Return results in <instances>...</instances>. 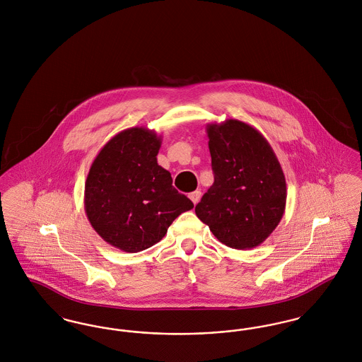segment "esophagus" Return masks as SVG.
Wrapping results in <instances>:
<instances>
[{
	"mask_svg": "<svg viewBox=\"0 0 362 362\" xmlns=\"http://www.w3.org/2000/svg\"><path fill=\"white\" fill-rule=\"evenodd\" d=\"M201 197H202V192H201L199 189H195V191H192V192L189 194V199L192 201V204H194V205H197V204L199 202Z\"/></svg>",
	"mask_w": 362,
	"mask_h": 362,
	"instance_id": "obj_1",
	"label": "esophagus"
}]
</instances>
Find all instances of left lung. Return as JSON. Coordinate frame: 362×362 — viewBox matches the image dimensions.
Segmentation results:
<instances>
[{"mask_svg":"<svg viewBox=\"0 0 362 362\" xmlns=\"http://www.w3.org/2000/svg\"><path fill=\"white\" fill-rule=\"evenodd\" d=\"M214 183L195 206L198 218L225 245L251 250L279 224L285 175L267 139L238 119L206 126Z\"/></svg>","mask_w":362,"mask_h":362,"instance_id":"left-lung-1","label":"left lung"}]
</instances>
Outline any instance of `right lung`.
I'll list each match as a JSON object with an SVG mask.
<instances>
[{
  "instance_id": "1",
  "label": "right lung",
  "mask_w": 362,
  "mask_h": 362,
  "mask_svg": "<svg viewBox=\"0 0 362 362\" xmlns=\"http://www.w3.org/2000/svg\"><path fill=\"white\" fill-rule=\"evenodd\" d=\"M160 146L153 130L126 129L104 145L86 176V217L104 241L124 252L155 245L177 216L194 207L157 164Z\"/></svg>"
}]
</instances>
